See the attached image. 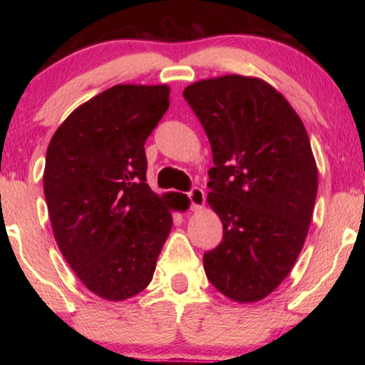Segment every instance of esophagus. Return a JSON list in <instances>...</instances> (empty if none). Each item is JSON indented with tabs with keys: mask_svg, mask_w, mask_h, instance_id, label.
<instances>
[{
	"mask_svg": "<svg viewBox=\"0 0 365 365\" xmlns=\"http://www.w3.org/2000/svg\"><path fill=\"white\" fill-rule=\"evenodd\" d=\"M187 197L189 201H191V209L192 211H197V209H201L204 206V191L201 187H192L191 191L187 192Z\"/></svg>",
	"mask_w": 365,
	"mask_h": 365,
	"instance_id": "esophagus-1",
	"label": "esophagus"
}]
</instances>
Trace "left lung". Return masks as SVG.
<instances>
[{
  "label": "left lung",
  "mask_w": 365,
  "mask_h": 365,
  "mask_svg": "<svg viewBox=\"0 0 365 365\" xmlns=\"http://www.w3.org/2000/svg\"><path fill=\"white\" fill-rule=\"evenodd\" d=\"M182 96L211 143L207 202L222 222L204 271L232 301H261L291 272L312 219L317 166L306 128L257 78L204 79Z\"/></svg>",
  "instance_id": "left-lung-1"
}]
</instances>
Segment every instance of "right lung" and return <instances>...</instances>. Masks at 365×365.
I'll list each match as a JSON object with an SVG mask.
<instances>
[{
    "mask_svg": "<svg viewBox=\"0 0 365 365\" xmlns=\"http://www.w3.org/2000/svg\"><path fill=\"white\" fill-rule=\"evenodd\" d=\"M169 108V86L116 84L69 114L49 141L43 187L58 247L84 286L108 301L151 282L187 197L146 182L144 144Z\"/></svg>",
    "mask_w": 365,
    "mask_h": 365,
    "instance_id": "obj_1",
    "label": "right lung"
}]
</instances>
